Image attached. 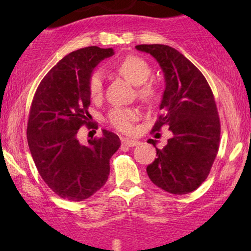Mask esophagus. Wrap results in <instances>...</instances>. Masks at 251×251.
Wrapping results in <instances>:
<instances>
[{
	"instance_id": "obj_1",
	"label": "esophagus",
	"mask_w": 251,
	"mask_h": 251,
	"mask_svg": "<svg viewBox=\"0 0 251 251\" xmlns=\"http://www.w3.org/2000/svg\"><path fill=\"white\" fill-rule=\"evenodd\" d=\"M122 143H123V145L128 146V148H133V146H137L140 144V142H138V140L127 139V138H124V139L122 140Z\"/></svg>"
}]
</instances>
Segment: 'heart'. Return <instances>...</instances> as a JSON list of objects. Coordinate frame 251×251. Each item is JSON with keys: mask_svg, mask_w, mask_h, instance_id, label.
<instances>
[{"mask_svg": "<svg viewBox=\"0 0 251 251\" xmlns=\"http://www.w3.org/2000/svg\"><path fill=\"white\" fill-rule=\"evenodd\" d=\"M116 72L132 85L138 86V97L146 103H154L160 98V87L157 82L148 81L152 70L146 60L137 55H127L114 66ZM88 93L93 100L102 96V76L100 72H93L88 77ZM138 112L132 108H113L108 113V122L122 132H131Z\"/></svg>", "mask_w": 251, "mask_h": 251, "instance_id": "b5f03b06", "label": "heart"}]
</instances>
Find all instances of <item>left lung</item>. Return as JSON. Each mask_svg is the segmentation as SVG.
<instances>
[{"label": "left lung", "mask_w": 251, "mask_h": 251, "mask_svg": "<svg viewBox=\"0 0 251 251\" xmlns=\"http://www.w3.org/2000/svg\"><path fill=\"white\" fill-rule=\"evenodd\" d=\"M151 54L165 77L160 114L152 131L169 127L172 138L146 168L152 183L164 191L185 195L208 178L220 148L221 124L215 98L201 71L175 48L165 45H138ZM150 144L154 140L150 139ZM148 142V143H149Z\"/></svg>", "instance_id": "1"}]
</instances>
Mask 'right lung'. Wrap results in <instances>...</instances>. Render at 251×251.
I'll return each mask as SVG.
<instances>
[{"label": "right lung", "instance_id": "obj_1", "mask_svg": "<svg viewBox=\"0 0 251 251\" xmlns=\"http://www.w3.org/2000/svg\"><path fill=\"white\" fill-rule=\"evenodd\" d=\"M113 54L97 46L72 51L46 74L33 98L27 125L31 157L45 183L65 200L83 201L101 189L120 146L119 137L106 129L87 145L77 139L81 126L94 127L88 122V77Z\"/></svg>", "mask_w": 251, "mask_h": 251}]
</instances>
